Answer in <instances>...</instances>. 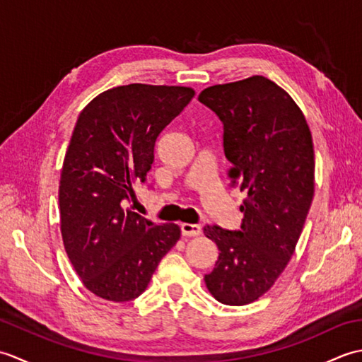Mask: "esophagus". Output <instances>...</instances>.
Wrapping results in <instances>:
<instances>
[{
	"instance_id": "obj_1",
	"label": "esophagus",
	"mask_w": 362,
	"mask_h": 362,
	"mask_svg": "<svg viewBox=\"0 0 362 362\" xmlns=\"http://www.w3.org/2000/svg\"><path fill=\"white\" fill-rule=\"evenodd\" d=\"M180 232L183 236H199L202 230H201V226L197 224H182Z\"/></svg>"
}]
</instances>
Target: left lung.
<instances>
[{"instance_id":"left-lung-1","label":"left lung","mask_w":362,"mask_h":362,"mask_svg":"<svg viewBox=\"0 0 362 362\" xmlns=\"http://www.w3.org/2000/svg\"><path fill=\"white\" fill-rule=\"evenodd\" d=\"M199 101L224 126L230 185L247 193L240 230L204 227L219 249L204 280L218 302L247 305L271 289L296 250L314 196L313 136L298 105L263 76L209 87Z\"/></svg>"}]
</instances>
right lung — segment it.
Here are the masks:
<instances>
[{"instance_id":"add662e5","label":"right lung","mask_w":362,"mask_h":362,"mask_svg":"<svg viewBox=\"0 0 362 362\" xmlns=\"http://www.w3.org/2000/svg\"><path fill=\"white\" fill-rule=\"evenodd\" d=\"M194 96L189 87H115L79 115L59 187L60 232L83 286L110 302L144 292L179 241L175 224H156L126 209L146 182L157 136Z\"/></svg>"}]
</instances>
